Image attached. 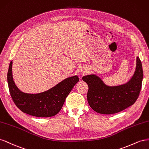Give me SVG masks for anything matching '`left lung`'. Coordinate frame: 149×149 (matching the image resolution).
Listing matches in <instances>:
<instances>
[{
    "mask_svg": "<svg viewBox=\"0 0 149 149\" xmlns=\"http://www.w3.org/2000/svg\"><path fill=\"white\" fill-rule=\"evenodd\" d=\"M142 79V65L139 57L132 77L126 84L110 87L94 74L82 77L88 86L87 101L89 105L94 111L102 114L118 113L132 105L141 92Z\"/></svg>",
    "mask_w": 149,
    "mask_h": 149,
    "instance_id": "obj_1",
    "label": "left lung"
}]
</instances>
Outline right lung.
Segmentation results:
<instances>
[{
  "mask_svg": "<svg viewBox=\"0 0 149 149\" xmlns=\"http://www.w3.org/2000/svg\"><path fill=\"white\" fill-rule=\"evenodd\" d=\"M12 61L7 73V82L14 102L21 111L38 117L56 116L61 110L66 97L77 84V75L68 77L49 90L39 93H27L20 91L12 77Z\"/></svg>",
  "mask_w": 149,
  "mask_h": 149,
  "instance_id": "add662e5",
  "label": "right lung"
}]
</instances>
